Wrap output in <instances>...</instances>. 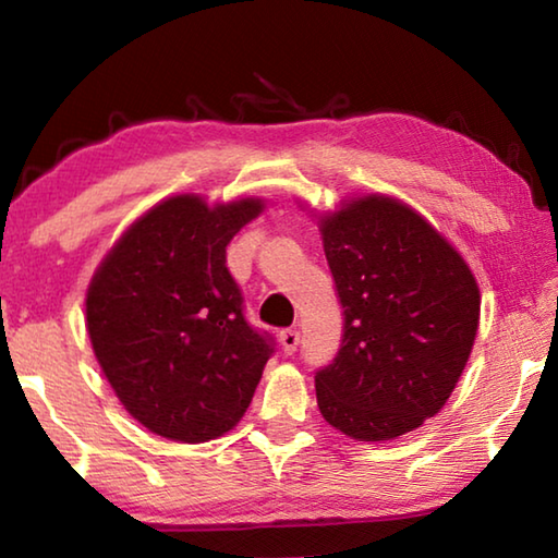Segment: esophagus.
I'll return each mask as SVG.
<instances>
[{"label": "esophagus", "mask_w": 558, "mask_h": 558, "mask_svg": "<svg viewBox=\"0 0 558 558\" xmlns=\"http://www.w3.org/2000/svg\"><path fill=\"white\" fill-rule=\"evenodd\" d=\"M280 344H282V352L288 356L298 352V344H300V332L298 329H282L280 332Z\"/></svg>", "instance_id": "obj_1"}]
</instances>
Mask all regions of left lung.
<instances>
[{
    "label": "left lung",
    "instance_id": "obj_1",
    "mask_svg": "<svg viewBox=\"0 0 558 558\" xmlns=\"http://www.w3.org/2000/svg\"><path fill=\"white\" fill-rule=\"evenodd\" d=\"M317 223L344 307L339 352L315 374L319 413L354 440L399 438L446 405L465 369L480 325L477 280L393 196H354Z\"/></svg>",
    "mask_w": 558,
    "mask_h": 558
}]
</instances>
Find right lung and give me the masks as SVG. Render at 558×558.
Returning a JSON list of instances; mask_svg holds the SVG:
<instances>
[{"mask_svg": "<svg viewBox=\"0 0 558 558\" xmlns=\"http://www.w3.org/2000/svg\"><path fill=\"white\" fill-rule=\"evenodd\" d=\"M266 209L245 196L159 202L120 235L86 292L93 352L132 418L177 442L229 433L256 393L272 339L243 317L226 245Z\"/></svg>", "mask_w": 558, "mask_h": 558, "instance_id": "1", "label": "right lung"}]
</instances>
